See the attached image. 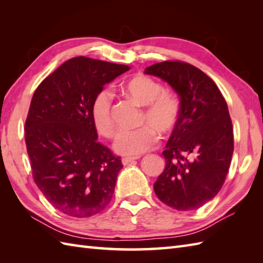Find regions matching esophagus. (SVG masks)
<instances>
[{
    "instance_id": "esophagus-1",
    "label": "esophagus",
    "mask_w": 263,
    "mask_h": 263,
    "mask_svg": "<svg viewBox=\"0 0 263 263\" xmlns=\"http://www.w3.org/2000/svg\"><path fill=\"white\" fill-rule=\"evenodd\" d=\"M139 158H140L139 156H137V157H124V158H122V164L127 165V164H130V163H132V161H135Z\"/></svg>"
}]
</instances>
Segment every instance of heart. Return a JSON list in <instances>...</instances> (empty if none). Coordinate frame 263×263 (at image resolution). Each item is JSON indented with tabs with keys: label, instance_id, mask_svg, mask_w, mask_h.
Returning a JSON list of instances; mask_svg holds the SVG:
<instances>
[{
	"label": "heart",
	"instance_id": "b5f03b06",
	"mask_svg": "<svg viewBox=\"0 0 263 263\" xmlns=\"http://www.w3.org/2000/svg\"><path fill=\"white\" fill-rule=\"evenodd\" d=\"M124 90L132 99L144 106L141 124L137 130L121 131L113 148L125 156H139L152 148L157 141L155 130L166 135L175 127L180 105L174 95L163 90L157 81L144 74H137L124 83ZM91 120L99 135L110 138L114 135L111 119V93L107 89L97 92L91 104Z\"/></svg>",
	"mask_w": 263,
	"mask_h": 263
}]
</instances>
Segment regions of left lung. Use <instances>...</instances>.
Masks as SVG:
<instances>
[{
  "mask_svg": "<svg viewBox=\"0 0 263 263\" xmlns=\"http://www.w3.org/2000/svg\"><path fill=\"white\" fill-rule=\"evenodd\" d=\"M180 97V114L166 144L164 172L154 184L158 199L173 209L195 210L220 191L234 152L233 125L225 98L195 66L165 61L144 70Z\"/></svg>",
  "mask_w": 263,
  "mask_h": 263,
  "instance_id": "8db88e82",
  "label": "left lung"
}]
</instances>
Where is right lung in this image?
Instances as JSON below:
<instances>
[{"mask_svg":"<svg viewBox=\"0 0 263 263\" xmlns=\"http://www.w3.org/2000/svg\"><path fill=\"white\" fill-rule=\"evenodd\" d=\"M130 66L73 58L42 81L26 120L32 177L44 197L63 214L85 218L106 208L122 161L97 140L91 104L106 83Z\"/></svg>","mask_w":263,"mask_h":263,"instance_id":"1","label":"right lung"}]
</instances>
